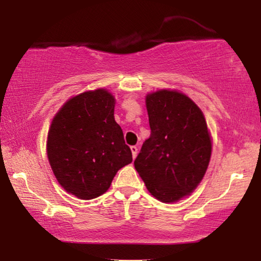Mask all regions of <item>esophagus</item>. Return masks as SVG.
<instances>
[{
    "mask_svg": "<svg viewBox=\"0 0 261 261\" xmlns=\"http://www.w3.org/2000/svg\"><path fill=\"white\" fill-rule=\"evenodd\" d=\"M130 151H132V155H133V158H135L138 154V147L137 146H130Z\"/></svg>",
    "mask_w": 261,
    "mask_h": 261,
    "instance_id": "esophagus-1",
    "label": "esophagus"
}]
</instances>
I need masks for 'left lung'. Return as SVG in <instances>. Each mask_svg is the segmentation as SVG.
<instances>
[{
  "label": "left lung",
  "instance_id": "8db88e82",
  "mask_svg": "<svg viewBox=\"0 0 261 261\" xmlns=\"http://www.w3.org/2000/svg\"><path fill=\"white\" fill-rule=\"evenodd\" d=\"M151 137L134 160L146 188L170 203L191 194L212 155V140L201 109L178 91L159 90L146 97Z\"/></svg>",
  "mask_w": 261,
  "mask_h": 261
}]
</instances>
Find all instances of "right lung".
Instances as JSON below:
<instances>
[{
	"instance_id": "1",
	"label": "right lung",
	"mask_w": 261,
	"mask_h": 261,
	"mask_svg": "<svg viewBox=\"0 0 261 261\" xmlns=\"http://www.w3.org/2000/svg\"><path fill=\"white\" fill-rule=\"evenodd\" d=\"M115 98L105 89L69 99L52 121L47 156L57 180L82 199L108 190L121 167L132 163V151L114 119Z\"/></svg>"
}]
</instances>
